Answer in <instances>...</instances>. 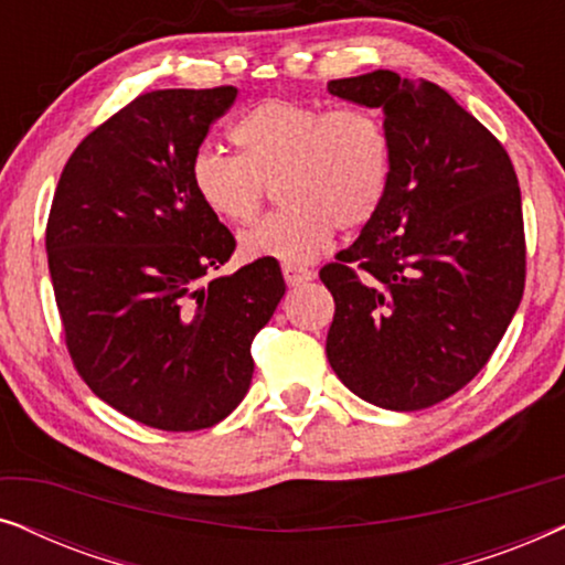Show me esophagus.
<instances>
[{"label": "esophagus", "mask_w": 565, "mask_h": 565, "mask_svg": "<svg viewBox=\"0 0 565 565\" xmlns=\"http://www.w3.org/2000/svg\"><path fill=\"white\" fill-rule=\"evenodd\" d=\"M282 277L288 285H300L313 280V273L308 267H298V265H282Z\"/></svg>", "instance_id": "34e87169"}]
</instances>
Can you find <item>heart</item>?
I'll use <instances>...</instances> for the list:
<instances>
[{"label":"heart","instance_id":"heart-1","mask_svg":"<svg viewBox=\"0 0 565 565\" xmlns=\"http://www.w3.org/2000/svg\"><path fill=\"white\" fill-rule=\"evenodd\" d=\"M238 157L200 149L190 182L207 213L249 223L277 184L285 207L244 231L249 259L303 265L339 231L367 226L388 195L393 146L385 120L362 105H321L269 97L231 128Z\"/></svg>","mask_w":565,"mask_h":565}]
</instances>
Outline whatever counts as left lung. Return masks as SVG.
Masks as SVG:
<instances>
[{
  "mask_svg": "<svg viewBox=\"0 0 565 565\" xmlns=\"http://www.w3.org/2000/svg\"><path fill=\"white\" fill-rule=\"evenodd\" d=\"M329 92L383 113L393 169L381 211L319 273L337 303L327 358L354 396L419 412L481 373L520 308V184L504 146L437 84L377 68Z\"/></svg>",
  "mask_w": 565,
  "mask_h": 565,
  "instance_id": "8db88e82",
  "label": "left lung"
}]
</instances>
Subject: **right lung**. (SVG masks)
<instances>
[{
	"instance_id": "right-lung-1",
	"label": "right lung",
	"mask_w": 565,
	"mask_h": 565,
	"mask_svg": "<svg viewBox=\"0 0 565 565\" xmlns=\"http://www.w3.org/2000/svg\"><path fill=\"white\" fill-rule=\"evenodd\" d=\"M236 87L157 89L92 130L53 195L45 252L66 347L97 398L164 431L242 404L252 342L285 296L277 259L211 277L236 249L190 182Z\"/></svg>"
}]
</instances>
